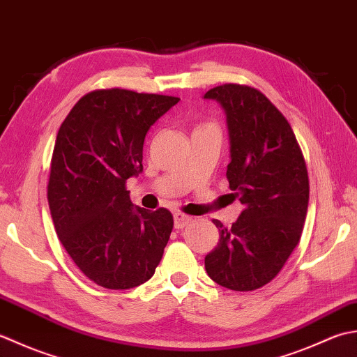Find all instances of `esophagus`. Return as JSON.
I'll return each mask as SVG.
<instances>
[{
  "instance_id": "esophagus-1",
  "label": "esophagus",
  "mask_w": 357,
  "mask_h": 357,
  "mask_svg": "<svg viewBox=\"0 0 357 357\" xmlns=\"http://www.w3.org/2000/svg\"><path fill=\"white\" fill-rule=\"evenodd\" d=\"M191 220H192L191 215H186L183 213H180V211L178 213H174V227H176L177 229L185 228Z\"/></svg>"
}]
</instances>
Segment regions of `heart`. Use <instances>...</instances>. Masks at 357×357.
Listing matches in <instances>:
<instances>
[{"mask_svg": "<svg viewBox=\"0 0 357 357\" xmlns=\"http://www.w3.org/2000/svg\"><path fill=\"white\" fill-rule=\"evenodd\" d=\"M199 128H203V129H205V128H209V129H217V126L214 125V123H211V121L203 123V125H200Z\"/></svg>", "mask_w": 357, "mask_h": 357, "instance_id": "obj_1", "label": "heart"}]
</instances>
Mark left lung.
<instances>
[{
  "label": "left lung",
  "instance_id": "obj_1",
  "mask_svg": "<svg viewBox=\"0 0 357 357\" xmlns=\"http://www.w3.org/2000/svg\"><path fill=\"white\" fill-rule=\"evenodd\" d=\"M205 98L227 112V178L243 205L231 228L213 220L220 238L205 268L225 288L254 291L279 274L299 243L310 199L307 165L288 120L256 87L227 83Z\"/></svg>",
  "mask_w": 357,
  "mask_h": 357
}]
</instances>
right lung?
I'll use <instances>...</instances> for the list:
<instances>
[{"label": "right lung", "mask_w": 357, "mask_h": 357, "mask_svg": "<svg viewBox=\"0 0 357 357\" xmlns=\"http://www.w3.org/2000/svg\"><path fill=\"white\" fill-rule=\"evenodd\" d=\"M178 100L97 89L77 101L58 130L47 185L50 215L64 250L100 287L142 285L162 260L172 214L134 208L126 180L143 171L149 128Z\"/></svg>", "instance_id": "obj_1"}]
</instances>
